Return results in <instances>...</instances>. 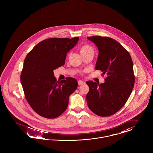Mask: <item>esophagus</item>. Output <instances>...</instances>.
Returning <instances> with one entry per match:
<instances>
[{
    "label": "esophagus",
    "mask_w": 153,
    "mask_h": 153,
    "mask_svg": "<svg viewBox=\"0 0 153 153\" xmlns=\"http://www.w3.org/2000/svg\"><path fill=\"white\" fill-rule=\"evenodd\" d=\"M85 83V82H83V81H82V80H80L78 81V85H84Z\"/></svg>",
    "instance_id": "obj_1"
}]
</instances>
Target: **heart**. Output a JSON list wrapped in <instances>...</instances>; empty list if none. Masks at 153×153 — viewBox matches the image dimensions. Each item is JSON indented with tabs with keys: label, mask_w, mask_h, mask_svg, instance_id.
<instances>
[{
	"label": "heart",
	"mask_w": 153,
	"mask_h": 153,
	"mask_svg": "<svg viewBox=\"0 0 153 153\" xmlns=\"http://www.w3.org/2000/svg\"><path fill=\"white\" fill-rule=\"evenodd\" d=\"M79 51H80V53L82 56L88 54V53H92V54L94 53V51H93V48L91 46L88 45H83L80 48Z\"/></svg>",
	"instance_id": "1"
}]
</instances>
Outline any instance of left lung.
<instances>
[{
	"mask_svg": "<svg viewBox=\"0 0 153 153\" xmlns=\"http://www.w3.org/2000/svg\"><path fill=\"white\" fill-rule=\"evenodd\" d=\"M99 49L95 68L106 74L104 83L87 81L86 100L89 108L101 117L111 116L120 110L129 98L135 77L129 53L116 40L108 37H87Z\"/></svg>",
	"mask_w": 153,
	"mask_h": 153,
	"instance_id": "left-lung-1",
	"label": "left lung"
}]
</instances>
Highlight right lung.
Returning <instances> with one entry per match:
<instances>
[{"label": "right lung", "instance_id": "right-lung-1", "mask_svg": "<svg viewBox=\"0 0 153 153\" xmlns=\"http://www.w3.org/2000/svg\"><path fill=\"white\" fill-rule=\"evenodd\" d=\"M79 37L50 38L37 44L26 56L20 76L25 98L39 115L54 119L67 108L69 96L77 88L73 77L57 81L53 70L65 63L67 53Z\"/></svg>", "mask_w": 153, "mask_h": 153}]
</instances>
